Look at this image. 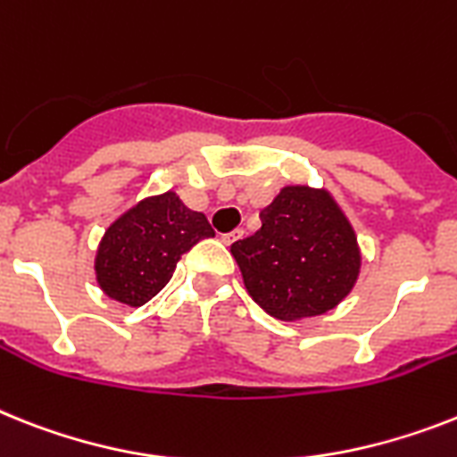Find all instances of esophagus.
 I'll list each match as a JSON object with an SVG mask.
<instances>
[{"label": "esophagus", "instance_id": "34e87169", "mask_svg": "<svg viewBox=\"0 0 457 457\" xmlns=\"http://www.w3.org/2000/svg\"><path fill=\"white\" fill-rule=\"evenodd\" d=\"M243 228H236V231H231V233H224V236H221V243L224 245H233V243H237V240H240V237H243Z\"/></svg>", "mask_w": 457, "mask_h": 457}]
</instances>
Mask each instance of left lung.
I'll return each mask as SVG.
<instances>
[{
	"mask_svg": "<svg viewBox=\"0 0 457 457\" xmlns=\"http://www.w3.org/2000/svg\"><path fill=\"white\" fill-rule=\"evenodd\" d=\"M262 228L231 245L245 289L282 320L324 315L355 287L361 252L353 224L327 188L282 187L262 210Z\"/></svg>",
	"mask_w": 457,
	"mask_h": 457,
	"instance_id": "8db88e82",
	"label": "left lung"
}]
</instances>
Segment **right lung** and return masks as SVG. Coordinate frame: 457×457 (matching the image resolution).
I'll list each match as a JSON object with an SVG mask.
<instances>
[{
	"instance_id": "obj_1",
	"label": "right lung",
	"mask_w": 457,
	"mask_h": 457,
	"mask_svg": "<svg viewBox=\"0 0 457 457\" xmlns=\"http://www.w3.org/2000/svg\"><path fill=\"white\" fill-rule=\"evenodd\" d=\"M214 231L175 191L146 195L109 224L96 252V280L109 299L137 308L165 287L195 243Z\"/></svg>"
}]
</instances>
